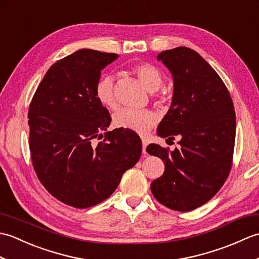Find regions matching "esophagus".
Wrapping results in <instances>:
<instances>
[{
	"instance_id": "esophagus-1",
	"label": "esophagus",
	"mask_w": 259,
	"mask_h": 259,
	"mask_svg": "<svg viewBox=\"0 0 259 259\" xmlns=\"http://www.w3.org/2000/svg\"><path fill=\"white\" fill-rule=\"evenodd\" d=\"M148 146V140L147 139H142V153L146 156L147 155V151H146V148Z\"/></svg>"
}]
</instances>
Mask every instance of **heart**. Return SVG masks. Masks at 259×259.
I'll return each instance as SVG.
<instances>
[{
    "label": "heart",
    "mask_w": 259,
    "mask_h": 259,
    "mask_svg": "<svg viewBox=\"0 0 259 259\" xmlns=\"http://www.w3.org/2000/svg\"><path fill=\"white\" fill-rule=\"evenodd\" d=\"M135 72L141 83L149 92H155L162 83V76L159 70L151 64H140L135 68ZM98 101L108 109L117 108V99L114 95L113 76L104 75L97 82L95 89ZM157 115L149 110L122 109L113 115V123L118 128L133 131L145 136L157 123Z\"/></svg>",
    "instance_id": "b5f03b06"
}]
</instances>
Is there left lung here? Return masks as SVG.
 Returning <instances> with one entry per match:
<instances>
[{
  "label": "left lung",
  "mask_w": 259,
  "mask_h": 259,
  "mask_svg": "<svg viewBox=\"0 0 259 259\" xmlns=\"http://www.w3.org/2000/svg\"><path fill=\"white\" fill-rule=\"evenodd\" d=\"M174 80L172 100L157 135L178 136L172 151L157 144L149 155L164 163V172L151 183L156 199L172 210L190 211L217 194L230 171L236 136V114L226 85L205 59L179 47L157 56Z\"/></svg>",
  "instance_id": "8db88e82"
}]
</instances>
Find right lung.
<instances>
[{"label":"right lung","mask_w":259,"mask_h":259,"mask_svg":"<svg viewBox=\"0 0 259 259\" xmlns=\"http://www.w3.org/2000/svg\"><path fill=\"white\" fill-rule=\"evenodd\" d=\"M118 58L91 49L75 51L48 70L30 104L33 167L53 197L75 208L106 200L141 156L136 133L107 131L111 117L95 93L101 71ZM103 132V142L91 144Z\"/></svg>","instance_id":"add662e5"}]
</instances>
